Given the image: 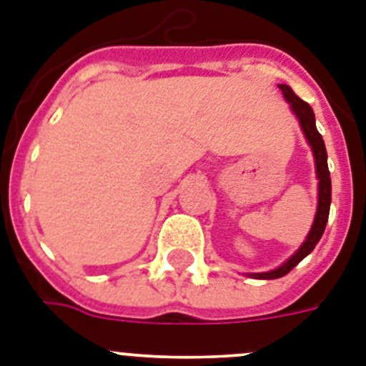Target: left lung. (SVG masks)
<instances>
[{"mask_svg":"<svg viewBox=\"0 0 366 366\" xmlns=\"http://www.w3.org/2000/svg\"><path fill=\"white\" fill-rule=\"evenodd\" d=\"M280 92L286 97V100L292 104V109L295 112V115L299 117L300 126H302V132L308 139L310 147H312L313 155H315V168H317V177H319V205H317V214L315 222L312 225V231H310L308 238L304 240V244L300 245V249L293 254L287 262H284L279 269L267 271V273H254V279H264V280H273L280 279L284 274H287L293 267L299 264L302 258L308 257L315 249L317 242L321 240L322 232L326 229V222H328L330 214V202H332V179H330V170H328V155H326V147L325 141H322V135L317 132L315 126V115H313V109L308 102H304L302 99L295 95L292 87L286 86V84H279Z\"/></svg>","mask_w":366,"mask_h":366,"instance_id":"8db88e82","label":"left lung"}]
</instances>
